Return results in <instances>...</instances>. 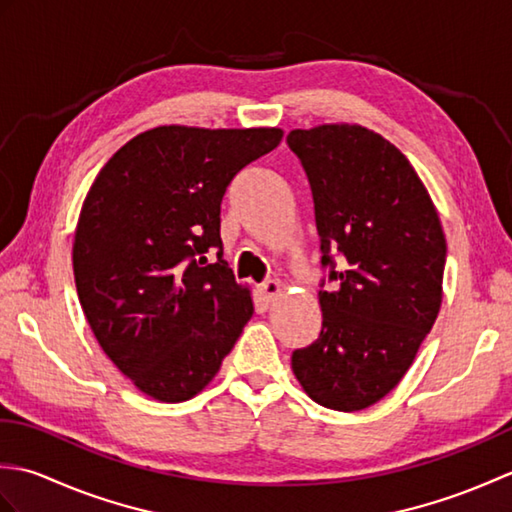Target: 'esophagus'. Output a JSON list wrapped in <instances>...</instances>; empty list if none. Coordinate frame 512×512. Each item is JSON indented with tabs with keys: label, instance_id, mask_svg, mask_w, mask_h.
I'll list each match as a JSON object with an SVG mask.
<instances>
[{
	"label": "esophagus",
	"instance_id": "esophagus-1",
	"mask_svg": "<svg viewBox=\"0 0 512 512\" xmlns=\"http://www.w3.org/2000/svg\"><path fill=\"white\" fill-rule=\"evenodd\" d=\"M259 292H262V297H264V301L266 303H273L277 297H279V292H281V284L277 279H266L262 286H259Z\"/></svg>",
	"mask_w": 512,
	"mask_h": 512
}]
</instances>
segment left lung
Listing matches in <instances>:
<instances>
[{
  "label": "left lung",
  "instance_id": "obj_1",
  "mask_svg": "<svg viewBox=\"0 0 512 512\" xmlns=\"http://www.w3.org/2000/svg\"><path fill=\"white\" fill-rule=\"evenodd\" d=\"M286 143L308 176L334 286L321 279V332L292 352V372L319 405L358 411L400 383L436 323L447 239L418 173L380 134L321 125Z\"/></svg>",
  "mask_w": 512,
  "mask_h": 512
}]
</instances>
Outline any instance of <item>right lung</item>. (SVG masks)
I'll list each match as a JSON object with an SVG mask.
<instances>
[{"mask_svg":"<svg viewBox=\"0 0 512 512\" xmlns=\"http://www.w3.org/2000/svg\"><path fill=\"white\" fill-rule=\"evenodd\" d=\"M281 136L154 127L90 187L72 248L76 292L103 352L143 394H200L253 317L248 288L222 259L220 209L231 180Z\"/></svg>","mask_w":512,"mask_h":512,"instance_id":"1","label":"right lung"}]
</instances>
